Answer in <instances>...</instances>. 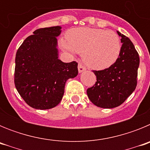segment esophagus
Wrapping results in <instances>:
<instances>
[{"instance_id": "obj_1", "label": "esophagus", "mask_w": 150, "mask_h": 150, "mask_svg": "<svg viewBox=\"0 0 150 150\" xmlns=\"http://www.w3.org/2000/svg\"><path fill=\"white\" fill-rule=\"evenodd\" d=\"M86 70V68L82 64L79 63V64H78V71H79V73L83 72V71H85Z\"/></svg>"}]
</instances>
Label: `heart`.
<instances>
[{"instance_id":"1","label":"heart","mask_w":150,"mask_h":150,"mask_svg":"<svg viewBox=\"0 0 150 150\" xmlns=\"http://www.w3.org/2000/svg\"><path fill=\"white\" fill-rule=\"evenodd\" d=\"M67 39L60 44L70 53H83V62L95 70H104L117 61L121 52V40L112 30L92 28H76L67 32Z\"/></svg>"}]
</instances>
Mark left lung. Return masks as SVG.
Listing matches in <instances>:
<instances>
[{
	"label": "left lung",
	"mask_w": 150,
	"mask_h": 150,
	"mask_svg": "<svg viewBox=\"0 0 150 150\" xmlns=\"http://www.w3.org/2000/svg\"><path fill=\"white\" fill-rule=\"evenodd\" d=\"M122 43L120 56L112 66L103 71H93L97 82L87 89L88 98L101 108L121 105L137 86L140 58L132 42L117 30Z\"/></svg>",
	"instance_id": "1"
}]
</instances>
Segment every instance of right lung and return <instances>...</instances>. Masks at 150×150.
Instances as JSON below:
<instances>
[{
	"label": "right lung",
	"instance_id": "obj_1",
	"mask_svg": "<svg viewBox=\"0 0 150 150\" xmlns=\"http://www.w3.org/2000/svg\"><path fill=\"white\" fill-rule=\"evenodd\" d=\"M61 26L34 30L16 55L15 86L24 100L37 110H48L60 103L68 79L77 76L76 62L59 59L57 38Z\"/></svg>",
	"mask_w": 150,
	"mask_h": 150
}]
</instances>
